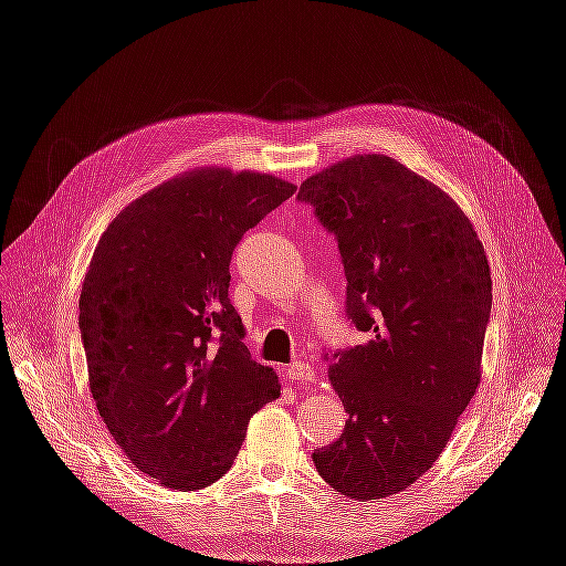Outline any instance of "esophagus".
Listing matches in <instances>:
<instances>
[{
    "mask_svg": "<svg viewBox=\"0 0 566 566\" xmlns=\"http://www.w3.org/2000/svg\"><path fill=\"white\" fill-rule=\"evenodd\" d=\"M285 375L295 382H310V380H314V368L306 361H293L285 366Z\"/></svg>",
    "mask_w": 566,
    "mask_h": 566,
    "instance_id": "34e87169",
    "label": "esophagus"
}]
</instances>
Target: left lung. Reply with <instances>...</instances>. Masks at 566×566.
I'll return each mask as SVG.
<instances>
[{
  "mask_svg": "<svg viewBox=\"0 0 566 566\" xmlns=\"http://www.w3.org/2000/svg\"><path fill=\"white\" fill-rule=\"evenodd\" d=\"M297 200L335 235L347 318L368 337L331 356L349 418L314 465L347 499H387L434 465L482 378L486 254L453 198L387 156L325 167Z\"/></svg>",
  "mask_w": 566,
  "mask_h": 566,
  "instance_id": "obj_1",
  "label": "left lung"
}]
</instances>
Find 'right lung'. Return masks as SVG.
Segmentation results:
<instances>
[{
    "label": "right lung",
    "instance_id": "obj_1",
    "mask_svg": "<svg viewBox=\"0 0 566 566\" xmlns=\"http://www.w3.org/2000/svg\"><path fill=\"white\" fill-rule=\"evenodd\" d=\"M295 191L271 175L198 169L127 205L94 250L80 295L92 397L117 447L167 489L224 476L252 413L279 399L276 373L243 345L229 264Z\"/></svg>",
    "mask_w": 566,
    "mask_h": 566
}]
</instances>
